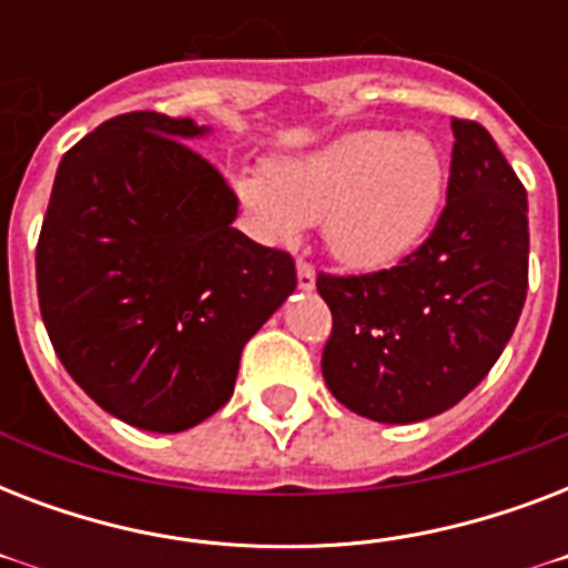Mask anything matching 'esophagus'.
<instances>
[{
    "instance_id": "1",
    "label": "esophagus",
    "mask_w": 568,
    "mask_h": 568,
    "mask_svg": "<svg viewBox=\"0 0 568 568\" xmlns=\"http://www.w3.org/2000/svg\"><path fill=\"white\" fill-rule=\"evenodd\" d=\"M297 285H301L303 292L315 288V267L310 262H297Z\"/></svg>"
}]
</instances>
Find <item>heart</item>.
Wrapping results in <instances>:
<instances>
[{
  "label": "heart",
  "instance_id": "obj_1",
  "mask_svg": "<svg viewBox=\"0 0 568 568\" xmlns=\"http://www.w3.org/2000/svg\"><path fill=\"white\" fill-rule=\"evenodd\" d=\"M235 194L267 241L297 244L310 223H324L342 265L374 271L395 265L430 230L445 162L430 138L356 129L280 159L267 176L239 173Z\"/></svg>",
  "mask_w": 568,
  "mask_h": 568
}]
</instances>
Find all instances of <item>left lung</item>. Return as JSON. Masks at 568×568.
<instances>
[{
    "label": "left lung",
    "instance_id": "1",
    "mask_svg": "<svg viewBox=\"0 0 568 568\" xmlns=\"http://www.w3.org/2000/svg\"><path fill=\"white\" fill-rule=\"evenodd\" d=\"M450 129L448 203L430 239L388 271L318 276L333 312L327 388L379 424L459 404L501 356L528 294V194L480 123Z\"/></svg>",
    "mask_w": 568,
    "mask_h": 568
}]
</instances>
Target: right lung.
<instances>
[{
	"label": "right lung",
	"instance_id": "obj_1",
	"mask_svg": "<svg viewBox=\"0 0 568 568\" xmlns=\"http://www.w3.org/2000/svg\"><path fill=\"white\" fill-rule=\"evenodd\" d=\"M191 118L132 111L61 159L38 297L67 374L120 422L180 433L232 397L241 347L297 285L283 250L232 226L239 196Z\"/></svg>",
	"mask_w": 568,
	"mask_h": 568
}]
</instances>
